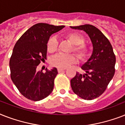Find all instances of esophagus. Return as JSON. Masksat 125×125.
<instances>
[{
    "mask_svg": "<svg viewBox=\"0 0 125 125\" xmlns=\"http://www.w3.org/2000/svg\"><path fill=\"white\" fill-rule=\"evenodd\" d=\"M65 69H63V68H58V73H60L62 72V71H64Z\"/></svg>",
    "mask_w": 125,
    "mask_h": 125,
    "instance_id": "obj_1",
    "label": "esophagus"
}]
</instances>
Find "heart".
<instances>
[{"instance_id":"1","label":"heart","mask_w":125,"mask_h":125,"mask_svg":"<svg viewBox=\"0 0 125 125\" xmlns=\"http://www.w3.org/2000/svg\"><path fill=\"white\" fill-rule=\"evenodd\" d=\"M65 38L74 45L73 51L81 60H85L89 56L90 50L87 45L83 43L84 38L77 32H69L65 35ZM58 41L55 37H51L47 43V51L50 53L54 52L58 49ZM77 59L75 55H65L62 54H56L51 60V65L58 68H66L70 65L75 63Z\"/></svg>"}]
</instances>
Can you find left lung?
<instances>
[{
    "label": "left lung",
    "mask_w": 125,
    "mask_h": 125,
    "mask_svg": "<svg viewBox=\"0 0 125 125\" xmlns=\"http://www.w3.org/2000/svg\"><path fill=\"white\" fill-rule=\"evenodd\" d=\"M71 28L86 32L93 47L90 58L81 67L86 73L82 75L76 72L71 80V85L73 92L82 99L93 100L104 92L114 77L115 55L108 38L95 26L84 24Z\"/></svg>",
    "instance_id": "obj_1"
}]
</instances>
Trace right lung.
Returning <instances> with one entry per match:
<instances>
[{
    "label": "right lung",
    "instance_id": "add662e5",
    "mask_svg": "<svg viewBox=\"0 0 125 125\" xmlns=\"http://www.w3.org/2000/svg\"><path fill=\"white\" fill-rule=\"evenodd\" d=\"M65 26L38 23L26 30L15 43L10 60V76L17 88L26 99L38 101L49 96L58 74L56 68L46 73L37 71L47 58V43L50 36Z\"/></svg>",
    "mask_w": 125,
    "mask_h": 125
}]
</instances>
